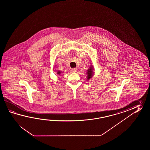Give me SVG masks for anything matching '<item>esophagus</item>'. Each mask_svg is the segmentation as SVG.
Returning <instances> with one entry per match:
<instances>
[{
  "label": "esophagus",
  "mask_w": 150,
  "mask_h": 150,
  "mask_svg": "<svg viewBox=\"0 0 150 150\" xmlns=\"http://www.w3.org/2000/svg\"><path fill=\"white\" fill-rule=\"evenodd\" d=\"M71 71H72V72H74V73H76V72H77V71H78V69H77L76 68H73V69H72V70H71Z\"/></svg>",
  "instance_id": "esophagus-1"
}]
</instances>
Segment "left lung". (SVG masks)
Here are the masks:
<instances>
[{
	"label": "left lung",
	"instance_id": "8db88e82",
	"mask_svg": "<svg viewBox=\"0 0 150 150\" xmlns=\"http://www.w3.org/2000/svg\"><path fill=\"white\" fill-rule=\"evenodd\" d=\"M94 75V67L93 66H91L89 69L87 70V80L90 79Z\"/></svg>",
	"mask_w": 150,
	"mask_h": 150
}]
</instances>
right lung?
Returning <instances> with one entry per match:
<instances>
[{
  "label": "right lung",
  "mask_w": 150,
  "mask_h": 150,
  "mask_svg": "<svg viewBox=\"0 0 150 150\" xmlns=\"http://www.w3.org/2000/svg\"><path fill=\"white\" fill-rule=\"evenodd\" d=\"M61 73H62V71H58L57 72V74L58 75H59V74H61Z\"/></svg>",
  "instance_id": "add662e5"
}]
</instances>
